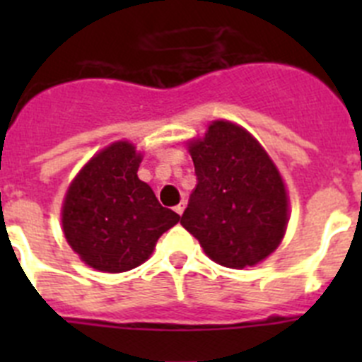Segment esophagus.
<instances>
[{
	"label": "esophagus",
	"mask_w": 362,
	"mask_h": 362,
	"mask_svg": "<svg viewBox=\"0 0 362 362\" xmlns=\"http://www.w3.org/2000/svg\"><path fill=\"white\" fill-rule=\"evenodd\" d=\"M185 204H187V203H185V201H181V203H179V204H175V206H174L175 214H179V216H181V214L185 212Z\"/></svg>",
	"instance_id": "1"
}]
</instances>
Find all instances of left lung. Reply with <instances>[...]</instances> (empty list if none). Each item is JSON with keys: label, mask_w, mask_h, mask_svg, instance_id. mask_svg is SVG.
Here are the masks:
<instances>
[{"label": "left lung", "mask_w": 362, "mask_h": 362, "mask_svg": "<svg viewBox=\"0 0 362 362\" xmlns=\"http://www.w3.org/2000/svg\"><path fill=\"white\" fill-rule=\"evenodd\" d=\"M188 148L197 185L181 225L216 263L254 267L279 246L288 223L276 165L250 134L228 121H214Z\"/></svg>", "instance_id": "obj_1"}]
</instances>
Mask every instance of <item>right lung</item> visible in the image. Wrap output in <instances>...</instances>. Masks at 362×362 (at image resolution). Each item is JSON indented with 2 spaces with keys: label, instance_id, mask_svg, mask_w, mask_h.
<instances>
[{
  "label": "right lung",
  "instance_id": "obj_1",
  "mask_svg": "<svg viewBox=\"0 0 362 362\" xmlns=\"http://www.w3.org/2000/svg\"><path fill=\"white\" fill-rule=\"evenodd\" d=\"M139 163L134 145L117 141L86 163L66 192L63 232L72 250L95 270L117 274L139 267L181 219L137 177Z\"/></svg>",
  "mask_w": 362,
  "mask_h": 362
}]
</instances>
